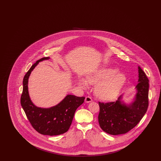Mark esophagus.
I'll return each mask as SVG.
<instances>
[{
    "label": "esophagus",
    "mask_w": 161,
    "mask_h": 161,
    "mask_svg": "<svg viewBox=\"0 0 161 161\" xmlns=\"http://www.w3.org/2000/svg\"><path fill=\"white\" fill-rule=\"evenodd\" d=\"M92 99L91 97H86V98H85V102L86 103H91V102H92Z\"/></svg>",
    "instance_id": "1"
}]
</instances>
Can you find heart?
<instances>
[{
    "label": "heart",
    "instance_id": "heart-1",
    "mask_svg": "<svg viewBox=\"0 0 161 161\" xmlns=\"http://www.w3.org/2000/svg\"><path fill=\"white\" fill-rule=\"evenodd\" d=\"M115 67H103L95 69L87 75L86 79L79 78L78 84L83 89L89 84H96L95 93L101 100H114L119 94L127 83V76Z\"/></svg>",
    "mask_w": 161,
    "mask_h": 161
}]
</instances>
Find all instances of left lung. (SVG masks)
I'll use <instances>...</instances> for the list:
<instances>
[{
  "mask_svg": "<svg viewBox=\"0 0 161 161\" xmlns=\"http://www.w3.org/2000/svg\"><path fill=\"white\" fill-rule=\"evenodd\" d=\"M136 93L130 103L123 100L124 94L114 102H99L98 122L104 131L112 135L124 134L134 128L146 114L148 106V79L138 66Z\"/></svg>",
  "mask_w": 161,
  "mask_h": 161,
  "instance_id": "1",
  "label": "left lung"
}]
</instances>
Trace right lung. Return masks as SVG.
<instances>
[{
  "mask_svg": "<svg viewBox=\"0 0 161 161\" xmlns=\"http://www.w3.org/2000/svg\"><path fill=\"white\" fill-rule=\"evenodd\" d=\"M44 57L34 63L23 78V92L20 103L25 114L34 129L39 133L55 136L69 130L77 108L84 103V97L67 95L57 105L42 108L36 106L32 101L28 92V80L31 72L41 61L49 60Z\"/></svg>",
  "mask_w": 161,
  "mask_h": 161,
  "instance_id": "obj_1",
  "label": "right lung"
}]
</instances>
